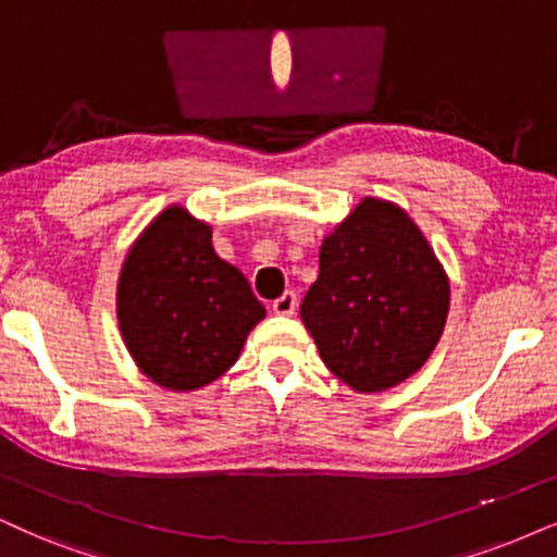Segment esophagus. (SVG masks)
I'll use <instances>...</instances> for the list:
<instances>
[{"label":"esophagus","mask_w":557,"mask_h":557,"mask_svg":"<svg viewBox=\"0 0 557 557\" xmlns=\"http://www.w3.org/2000/svg\"><path fill=\"white\" fill-rule=\"evenodd\" d=\"M295 306H298V295H295L293 290H285L277 300L272 302V311L277 315H293Z\"/></svg>","instance_id":"1"}]
</instances>
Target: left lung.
Instances as JSON below:
<instances>
[{"label":"left lung","instance_id":"8db88e82","mask_svg":"<svg viewBox=\"0 0 557 557\" xmlns=\"http://www.w3.org/2000/svg\"><path fill=\"white\" fill-rule=\"evenodd\" d=\"M449 311V280L396 202L364 197L323 238L319 280L300 302L326 368L357 393L396 388L429 360Z\"/></svg>","mask_w":557,"mask_h":557}]
</instances>
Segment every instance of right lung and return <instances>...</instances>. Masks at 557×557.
Wrapping results in <instances>:
<instances>
[{
	"label": "right lung",
	"instance_id": "add662e5",
	"mask_svg": "<svg viewBox=\"0 0 557 557\" xmlns=\"http://www.w3.org/2000/svg\"><path fill=\"white\" fill-rule=\"evenodd\" d=\"M117 326L133 362L166 391L206 388L264 319L242 270L213 249V228L169 206L131 246L117 280Z\"/></svg>",
	"mask_w": 557,
	"mask_h": 557
}]
</instances>
